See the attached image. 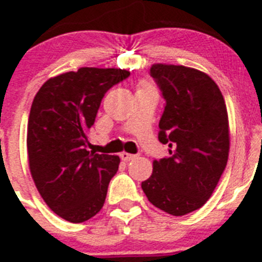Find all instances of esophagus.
I'll use <instances>...</instances> for the list:
<instances>
[{"label": "esophagus", "mask_w": 262, "mask_h": 262, "mask_svg": "<svg viewBox=\"0 0 262 262\" xmlns=\"http://www.w3.org/2000/svg\"><path fill=\"white\" fill-rule=\"evenodd\" d=\"M138 157V155H131L127 154V152H122L120 154V159L123 160V161H131V160H135Z\"/></svg>", "instance_id": "esophagus-1"}]
</instances>
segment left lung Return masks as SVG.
Here are the masks:
<instances>
[{"label":"left lung","instance_id":"8db88e82","mask_svg":"<svg viewBox=\"0 0 262 262\" xmlns=\"http://www.w3.org/2000/svg\"><path fill=\"white\" fill-rule=\"evenodd\" d=\"M151 76L166 101L159 140L168 144L170 156L154 160L142 189L157 209L182 216L207 202L227 165L226 102L215 81L195 68L157 62Z\"/></svg>","mask_w":262,"mask_h":262}]
</instances>
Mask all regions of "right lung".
Listing matches in <instances>:
<instances>
[{
	"mask_svg": "<svg viewBox=\"0 0 262 262\" xmlns=\"http://www.w3.org/2000/svg\"><path fill=\"white\" fill-rule=\"evenodd\" d=\"M129 72L84 67L51 77L32 101L27 123L31 177L47 206L71 223H82L102 209L119 156L86 149L105 93Z\"/></svg>",
	"mask_w": 262,
	"mask_h": 262,
	"instance_id": "right-lung-1",
	"label": "right lung"
}]
</instances>
